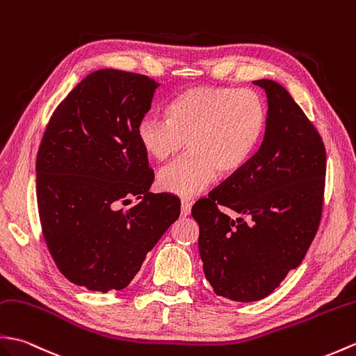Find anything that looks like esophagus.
<instances>
[{
	"mask_svg": "<svg viewBox=\"0 0 356 356\" xmlns=\"http://www.w3.org/2000/svg\"><path fill=\"white\" fill-rule=\"evenodd\" d=\"M180 213H181V217H188L189 213H191V203H189L188 200H181Z\"/></svg>",
	"mask_w": 356,
	"mask_h": 356,
	"instance_id": "1",
	"label": "esophagus"
}]
</instances>
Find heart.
Listing matches in <instances>:
<instances>
[{"label":"heart","instance_id":"b5f03b06","mask_svg":"<svg viewBox=\"0 0 356 356\" xmlns=\"http://www.w3.org/2000/svg\"><path fill=\"white\" fill-rule=\"evenodd\" d=\"M167 120L147 115L136 136L158 162L184 150L186 158L159 172V186L179 197H194L220 175H234L249 162L267 126V107L252 89L195 86L167 104Z\"/></svg>","mask_w":356,"mask_h":356}]
</instances>
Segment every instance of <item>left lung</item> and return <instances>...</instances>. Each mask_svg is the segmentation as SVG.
<instances>
[{
    "label": "left lung",
    "mask_w": 356,
    "mask_h": 356,
    "mask_svg": "<svg viewBox=\"0 0 356 356\" xmlns=\"http://www.w3.org/2000/svg\"><path fill=\"white\" fill-rule=\"evenodd\" d=\"M253 83L268 103L259 150L193 206L204 276L234 302L264 299L300 266L320 225L326 181L325 144L300 106L276 81ZM218 205L245 217L232 220Z\"/></svg>",
    "instance_id": "obj_1"
}]
</instances>
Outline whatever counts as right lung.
I'll return each instance as SVG.
<instances>
[{"instance_id":"1","label":"right lung","mask_w":356,"mask_h":356,"mask_svg":"<svg viewBox=\"0 0 356 356\" xmlns=\"http://www.w3.org/2000/svg\"><path fill=\"white\" fill-rule=\"evenodd\" d=\"M158 81L98 70L56 107L36 158L40 226L62 275L90 291L122 290L180 216L179 198L152 194L136 127ZM131 196L141 200L129 210Z\"/></svg>"}]
</instances>
